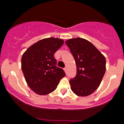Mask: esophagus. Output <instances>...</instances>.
Returning <instances> with one entry per match:
<instances>
[{
    "instance_id": "obj_1",
    "label": "esophagus",
    "mask_w": 124,
    "mask_h": 124,
    "mask_svg": "<svg viewBox=\"0 0 124 124\" xmlns=\"http://www.w3.org/2000/svg\"><path fill=\"white\" fill-rule=\"evenodd\" d=\"M66 70H67V68H64V71L66 72Z\"/></svg>"
}]
</instances>
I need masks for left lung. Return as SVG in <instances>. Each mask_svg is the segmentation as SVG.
Segmentation results:
<instances>
[{
    "instance_id": "1",
    "label": "left lung",
    "mask_w": 124,
    "mask_h": 124,
    "mask_svg": "<svg viewBox=\"0 0 124 124\" xmlns=\"http://www.w3.org/2000/svg\"><path fill=\"white\" fill-rule=\"evenodd\" d=\"M66 44L74 57L77 69L76 76L70 81L72 91L78 96H89L99 87L106 73L104 56L84 38L69 39Z\"/></svg>"
}]
</instances>
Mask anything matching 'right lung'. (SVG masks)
I'll use <instances>...</instances> for the list:
<instances>
[{"label":"right lung","mask_w":124,"mask_h":124,"mask_svg":"<svg viewBox=\"0 0 124 124\" xmlns=\"http://www.w3.org/2000/svg\"><path fill=\"white\" fill-rule=\"evenodd\" d=\"M63 43L60 38H43L30 46L23 54L21 67L25 81L37 94L43 96L54 91L65 76L63 69L56 66L54 57Z\"/></svg>","instance_id":"obj_1"}]
</instances>
